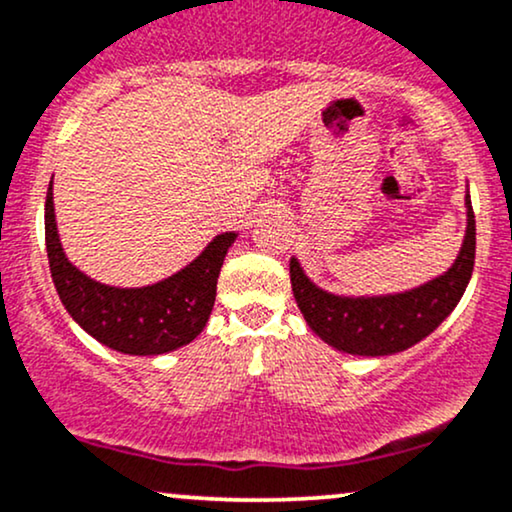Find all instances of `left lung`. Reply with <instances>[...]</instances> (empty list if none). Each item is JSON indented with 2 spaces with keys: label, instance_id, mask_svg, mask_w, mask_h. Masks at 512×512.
<instances>
[{
  "label": "left lung",
  "instance_id": "1",
  "mask_svg": "<svg viewBox=\"0 0 512 512\" xmlns=\"http://www.w3.org/2000/svg\"><path fill=\"white\" fill-rule=\"evenodd\" d=\"M467 233L458 260L439 279L415 291L384 295V298H341L317 288L291 260V286L295 303L310 329L322 341L350 355H391L415 346L429 336L463 298L474 269V212L470 195Z\"/></svg>",
  "mask_w": 512,
  "mask_h": 512
}]
</instances>
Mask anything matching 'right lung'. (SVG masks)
<instances>
[{"label":"right lung","instance_id":"right-lung-1","mask_svg":"<svg viewBox=\"0 0 512 512\" xmlns=\"http://www.w3.org/2000/svg\"><path fill=\"white\" fill-rule=\"evenodd\" d=\"M236 233H221L186 269L145 288H112L78 272L61 250L52 183L45 202V243L54 288L69 315L92 338L126 355H162L205 329L217 279Z\"/></svg>","mask_w":512,"mask_h":512}]
</instances>
